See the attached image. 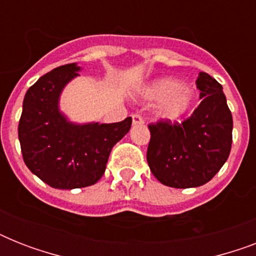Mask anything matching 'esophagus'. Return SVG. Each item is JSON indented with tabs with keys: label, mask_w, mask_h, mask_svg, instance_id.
Listing matches in <instances>:
<instances>
[{
	"label": "esophagus",
	"mask_w": 256,
	"mask_h": 256,
	"mask_svg": "<svg viewBox=\"0 0 256 256\" xmlns=\"http://www.w3.org/2000/svg\"><path fill=\"white\" fill-rule=\"evenodd\" d=\"M144 120L140 114H132V124H144Z\"/></svg>",
	"instance_id": "1"
}]
</instances>
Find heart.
<instances>
[{"label": "heart", "mask_w": 256, "mask_h": 256, "mask_svg": "<svg viewBox=\"0 0 256 256\" xmlns=\"http://www.w3.org/2000/svg\"><path fill=\"white\" fill-rule=\"evenodd\" d=\"M148 96L152 100H164L160 106V116L168 120H175L182 116L192 102L190 88H183L179 81L164 78L156 82L148 90Z\"/></svg>", "instance_id": "heart-1"}]
</instances>
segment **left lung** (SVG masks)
I'll use <instances>...</instances> for the list:
<instances>
[{
	"label": "left lung",
	"instance_id": "1",
	"mask_svg": "<svg viewBox=\"0 0 256 256\" xmlns=\"http://www.w3.org/2000/svg\"><path fill=\"white\" fill-rule=\"evenodd\" d=\"M202 102L183 122L160 120L148 124V168L158 180L175 188L202 186L227 160L232 144V116L222 85L199 73Z\"/></svg>",
	"mask_w": 256,
	"mask_h": 256
}]
</instances>
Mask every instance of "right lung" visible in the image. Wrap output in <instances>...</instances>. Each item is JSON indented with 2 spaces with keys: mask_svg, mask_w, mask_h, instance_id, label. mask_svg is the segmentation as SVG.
I'll return each mask as SVG.
<instances>
[{
  "mask_svg": "<svg viewBox=\"0 0 256 256\" xmlns=\"http://www.w3.org/2000/svg\"><path fill=\"white\" fill-rule=\"evenodd\" d=\"M76 64L56 68L26 92L18 124L24 162L54 188H81L96 183L112 146L132 128L128 116L116 124H70L58 110L64 86L77 77Z\"/></svg>",
  "mask_w": 256,
  "mask_h": 256,
  "instance_id": "right-lung-1",
  "label": "right lung"
}]
</instances>
